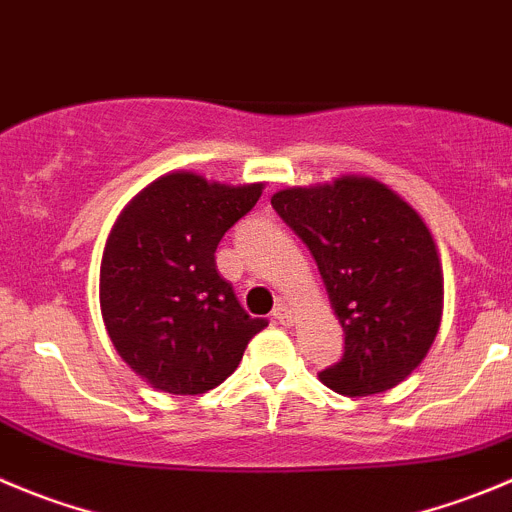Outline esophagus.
<instances>
[{"mask_svg": "<svg viewBox=\"0 0 512 512\" xmlns=\"http://www.w3.org/2000/svg\"><path fill=\"white\" fill-rule=\"evenodd\" d=\"M272 318H275L280 326H290V323H293V315H290V310L285 308V305H278V308L272 310Z\"/></svg>", "mask_w": 512, "mask_h": 512, "instance_id": "1", "label": "esophagus"}]
</instances>
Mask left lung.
<instances>
[{"label":"left lung","mask_w":512,"mask_h":512,"mask_svg":"<svg viewBox=\"0 0 512 512\" xmlns=\"http://www.w3.org/2000/svg\"><path fill=\"white\" fill-rule=\"evenodd\" d=\"M272 209L313 255L346 333L343 356L318 374L323 384L369 396L407 379L437 336L444 298L422 217L384 184L358 176L278 191Z\"/></svg>","instance_id":"8db88e82"}]
</instances>
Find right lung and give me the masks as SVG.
I'll return each instance as SVG.
<instances>
[{
  "instance_id": "obj_1",
  "label": "right lung",
  "mask_w": 512,
  "mask_h": 512,
  "mask_svg": "<svg viewBox=\"0 0 512 512\" xmlns=\"http://www.w3.org/2000/svg\"><path fill=\"white\" fill-rule=\"evenodd\" d=\"M262 184L224 186L189 171L161 176L113 224L100 262V310L113 346L166 394H204L267 326L217 272L219 240Z\"/></svg>"
}]
</instances>
